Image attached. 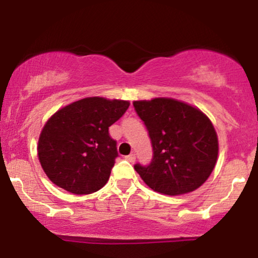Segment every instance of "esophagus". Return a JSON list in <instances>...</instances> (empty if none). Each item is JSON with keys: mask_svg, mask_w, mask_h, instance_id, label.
Returning <instances> with one entry per match:
<instances>
[{"mask_svg": "<svg viewBox=\"0 0 258 258\" xmlns=\"http://www.w3.org/2000/svg\"><path fill=\"white\" fill-rule=\"evenodd\" d=\"M126 159L128 160L130 162H133L136 160V155H135V154H130V155L126 156Z\"/></svg>", "mask_w": 258, "mask_h": 258, "instance_id": "obj_1", "label": "esophagus"}]
</instances>
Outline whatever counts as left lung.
<instances>
[{
	"instance_id": "left-lung-1",
	"label": "left lung",
	"mask_w": 258,
	"mask_h": 258,
	"mask_svg": "<svg viewBox=\"0 0 258 258\" xmlns=\"http://www.w3.org/2000/svg\"><path fill=\"white\" fill-rule=\"evenodd\" d=\"M152 139L153 160L135 165L154 191L182 195L209 178L218 156V138L211 120L200 109L173 98L133 102Z\"/></svg>"
}]
</instances>
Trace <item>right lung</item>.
I'll return each mask as SVG.
<instances>
[{"label":"right lung","instance_id":"obj_1","mask_svg":"<svg viewBox=\"0 0 258 258\" xmlns=\"http://www.w3.org/2000/svg\"><path fill=\"white\" fill-rule=\"evenodd\" d=\"M128 106V100L87 97L55 111L38 137L37 155L47 177L78 195L103 188L117 158L109 127Z\"/></svg>","mask_w":258,"mask_h":258}]
</instances>
